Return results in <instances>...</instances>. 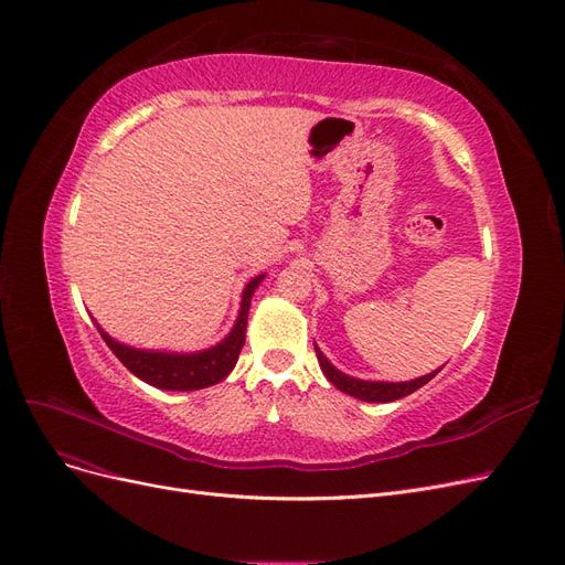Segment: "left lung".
<instances>
[{
    "mask_svg": "<svg viewBox=\"0 0 565 565\" xmlns=\"http://www.w3.org/2000/svg\"><path fill=\"white\" fill-rule=\"evenodd\" d=\"M316 353H318V363H320V370L324 377H328L339 391H344V393H349V396H353L358 401H365V403H391V401H398L403 396H409V393L422 388L426 382H431L443 370V365H440L438 370L424 374V377L409 380V382H370V380L351 377V374H344L341 370H337L318 347H316Z\"/></svg>",
    "mask_w": 565,
    "mask_h": 565,
    "instance_id": "8db88e82",
    "label": "left lung"
}]
</instances>
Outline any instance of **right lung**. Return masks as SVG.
<instances>
[{
	"label": "right lung",
	"instance_id": "1",
	"mask_svg": "<svg viewBox=\"0 0 565 565\" xmlns=\"http://www.w3.org/2000/svg\"><path fill=\"white\" fill-rule=\"evenodd\" d=\"M266 278V273L262 276L252 278L245 289H243V299H241V311H237L235 324L231 332L218 341V344L202 349V351H156V349H136L127 347L122 341L113 339L100 324L96 322V328L104 337L110 351L119 358L131 374H136L141 382L162 388V391H198V388H207L218 384L221 380H226L231 370L237 363V355H241L245 347V334H247V316H249V303L254 297V289L262 285Z\"/></svg>",
	"mask_w": 565,
	"mask_h": 565
}]
</instances>
